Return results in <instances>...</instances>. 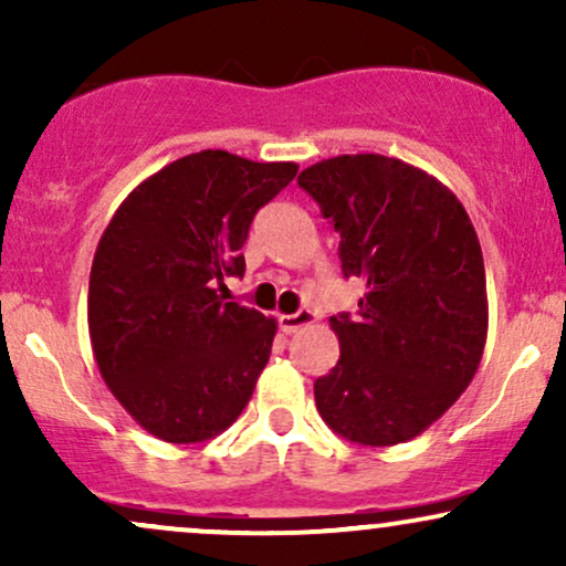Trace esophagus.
I'll return each mask as SVG.
<instances>
[{
	"mask_svg": "<svg viewBox=\"0 0 566 566\" xmlns=\"http://www.w3.org/2000/svg\"><path fill=\"white\" fill-rule=\"evenodd\" d=\"M314 322H316V314H314V311H308V308H301L297 314H282V316H279V327H282L284 335L297 333V329L308 327V324H314Z\"/></svg>",
	"mask_w": 566,
	"mask_h": 566,
	"instance_id": "esophagus-1",
	"label": "esophagus"
}]
</instances>
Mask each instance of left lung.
<instances>
[{
  "label": "left lung",
  "mask_w": 566,
  "mask_h": 566,
  "mask_svg": "<svg viewBox=\"0 0 566 566\" xmlns=\"http://www.w3.org/2000/svg\"><path fill=\"white\" fill-rule=\"evenodd\" d=\"M340 233L343 276H359L354 316L329 319L340 359L314 382L343 439L391 447L423 433L469 388L486 343L479 237L433 175L380 154H343L297 175Z\"/></svg>",
  "instance_id": "obj_1"
}]
</instances>
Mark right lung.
I'll use <instances>...</instances> for the list:
<instances>
[{"instance_id": "right-lung-1", "label": "right lung", "mask_w": 566, "mask_h": 566, "mask_svg": "<svg viewBox=\"0 0 566 566\" xmlns=\"http://www.w3.org/2000/svg\"><path fill=\"white\" fill-rule=\"evenodd\" d=\"M295 161L188 154L127 193L97 242L87 324L103 380L148 433L191 444L242 415L276 319L218 295L244 274L252 218Z\"/></svg>"}]
</instances>
